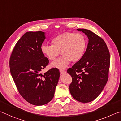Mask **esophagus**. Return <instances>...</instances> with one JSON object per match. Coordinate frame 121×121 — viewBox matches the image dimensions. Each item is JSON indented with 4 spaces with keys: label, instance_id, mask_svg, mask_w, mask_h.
<instances>
[{
    "label": "esophagus",
    "instance_id": "1",
    "mask_svg": "<svg viewBox=\"0 0 121 121\" xmlns=\"http://www.w3.org/2000/svg\"><path fill=\"white\" fill-rule=\"evenodd\" d=\"M59 72H60L61 74H65V73H66V71H64V70H60L59 71Z\"/></svg>",
    "mask_w": 121,
    "mask_h": 121
}]
</instances>
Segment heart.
<instances>
[{
  "label": "heart",
  "instance_id": "b5f03b06",
  "mask_svg": "<svg viewBox=\"0 0 121 121\" xmlns=\"http://www.w3.org/2000/svg\"><path fill=\"white\" fill-rule=\"evenodd\" d=\"M52 45L42 44L41 51L49 60H54L60 53L62 56L51 64V66L63 69L71 61L77 62L83 57L86 48V40L81 33L64 32L55 37Z\"/></svg>",
  "mask_w": 121,
  "mask_h": 121
}]
</instances>
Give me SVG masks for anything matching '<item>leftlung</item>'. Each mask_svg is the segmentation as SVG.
<instances>
[{"label": "left lung", "instance_id": "obj_1", "mask_svg": "<svg viewBox=\"0 0 121 121\" xmlns=\"http://www.w3.org/2000/svg\"><path fill=\"white\" fill-rule=\"evenodd\" d=\"M89 39L83 57L67 69L72 78L69 91L75 100L81 103L90 102L102 91L108 79L110 54L102 38L92 31L78 29Z\"/></svg>", "mask_w": 121, "mask_h": 121}]
</instances>
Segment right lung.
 I'll return each mask as SVG.
<instances>
[{"label":"right lung","instance_id":"add662e5","mask_svg":"<svg viewBox=\"0 0 121 121\" xmlns=\"http://www.w3.org/2000/svg\"><path fill=\"white\" fill-rule=\"evenodd\" d=\"M44 34L42 31L25 33L17 42L9 59L10 73L19 93L35 106L52 100L60 75L57 68L41 73L49 63L41 51Z\"/></svg>","mask_w":121,"mask_h":121}]
</instances>
